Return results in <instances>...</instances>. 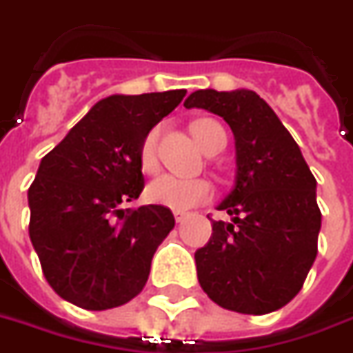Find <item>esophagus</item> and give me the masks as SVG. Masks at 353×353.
<instances>
[{"mask_svg": "<svg viewBox=\"0 0 353 353\" xmlns=\"http://www.w3.org/2000/svg\"><path fill=\"white\" fill-rule=\"evenodd\" d=\"M188 214L186 212H174V219H176V223H182V221H186Z\"/></svg>", "mask_w": 353, "mask_h": 353, "instance_id": "obj_1", "label": "esophagus"}]
</instances>
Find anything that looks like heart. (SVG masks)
Returning <instances> with one entry per match:
<instances>
[{"label":"heart","mask_w":353,"mask_h":353,"mask_svg":"<svg viewBox=\"0 0 353 353\" xmlns=\"http://www.w3.org/2000/svg\"><path fill=\"white\" fill-rule=\"evenodd\" d=\"M192 134L205 152H208L221 139L227 143L223 126L214 119L193 121ZM156 147H158V128L150 130L147 136L143 137L141 147H139V165L148 174L158 169V148ZM145 195L154 205L165 206L174 212H184L206 203L212 197V184L205 179H179L173 174H161L148 184Z\"/></svg>","instance_id":"obj_1"}]
</instances>
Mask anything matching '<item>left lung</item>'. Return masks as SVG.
<instances>
[{
  "instance_id": "left-lung-1",
  "label": "left lung",
  "mask_w": 353,
  "mask_h": 353,
  "mask_svg": "<svg viewBox=\"0 0 353 353\" xmlns=\"http://www.w3.org/2000/svg\"><path fill=\"white\" fill-rule=\"evenodd\" d=\"M184 105L223 117L236 145L234 188L217 206L230 221H214L208 243L195 251L199 283L229 311H277L301 290L316 259V180L290 132L255 91L201 89Z\"/></svg>"
}]
</instances>
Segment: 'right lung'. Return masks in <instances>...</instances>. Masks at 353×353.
Instances as JSON below:
<instances>
[{"instance_id": "add662e5", "label": "right lung", "mask_w": 353, "mask_h": 353, "mask_svg": "<svg viewBox=\"0 0 353 353\" xmlns=\"http://www.w3.org/2000/svg\"><path fill=\"white\" fill-rule=\"evenodd\" d=\"M186 97L184 89L113 94L92 105L41 160L29 188V238L61 298L87 311L141 292L150 261L174 227L160 205L123 210L145 188L139 147Z\"/></svg>"}]
</instances>
